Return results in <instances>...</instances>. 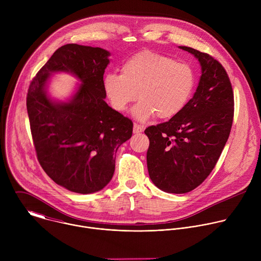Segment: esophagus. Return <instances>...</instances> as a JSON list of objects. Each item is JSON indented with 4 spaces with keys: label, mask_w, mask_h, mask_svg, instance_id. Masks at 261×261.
Segmentation results:
<instances>
[{
    "label": "esophagus",
    "mask_w": 261,
    "mask_h": 261,
    "mask_svg": "<svg viewBox=\"0 0 261 261\" xmlns=\"http://www.w3.org/2000/svg\"><path fill=\"white\" fill-rule=\"evenodd\" d=\"M143 130H144V127H143V126L138 125V124H136V123L133 125V132H134L135 134L141 133Z\"/></svg>",
    "instance_id": "34e87169"
}]
</instances>
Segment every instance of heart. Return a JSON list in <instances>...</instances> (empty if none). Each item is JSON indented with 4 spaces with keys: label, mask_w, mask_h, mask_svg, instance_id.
Here are the masks:
<instances>
[{
    "label": "heart",
    "mask_w": 261,
    "mask_h": 261,
    "mask_svg": "<svg viewBox=\"0 0 261 261\" xmlns=\"http://www.w3.org/2000/svg\"><path fill=\"white\" fill-rule=\"evenodd\" d=\"M121 71L105 74V94L118 111H125L138 97L133 116L139 121L155 116L173 118L188 103L195 86V74L188 64L150 50L129 58Z\"/></svg>",
    "instance_id": "1"
}]
</instances>
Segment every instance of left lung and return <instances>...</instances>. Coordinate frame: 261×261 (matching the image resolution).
I'll return each instance as SVG.
<instances>
[{
	"label": "left lung",
	"instance_id": "obj_1",
	"mask_svg": "<svg viewBox=\"0 0 261 261\" xmlns=\"http://www.w3.org/2000/svg\"><path fill=\"white\" fill-rule=\"evenodd\" d=\"M200 63L201 76L192 99L168 122L150 126L146 153L148 174L159 189L182 194L208 176L225 146L233 121V91L227 72L217 60L179 46Z\"/></svg>",
	"mask_w": 261,
	"mask_h": 261
}]
</instances>
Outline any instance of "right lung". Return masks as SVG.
<instances>
[{
    "mask_svg": "<svg viewBox=\"0 0 261 261\" xmlns=\"http://www.w3.org/2000/svg\"><path fill=\"white\" fill-rule=\"evenodd\" d=\"M109 51L79 44L58 48L30 84L27 109L37 158L46 174L69 191H100L115 172L116 154L132 136L133 123L105 102L103 74ZM67 71L82 82L68 102L46 93L51 72Z\"/></svg>",
    "mask_w": 261,
    "mask_h": 261,
    "instance_id": "add662e5",
    "label": "right lung"
}]
</instances>
